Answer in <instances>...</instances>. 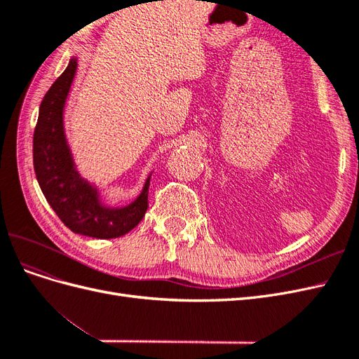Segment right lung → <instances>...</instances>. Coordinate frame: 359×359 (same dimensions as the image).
<instances>
[{
	"label": "right lung",
	"mask_w": 359,
	"mask_h": 359,
	"mask_svg": "<svg viewBox=\"0 0 359 359\" xmlns=\"http://www.w3.org/2000/svg\"><path fill=\"white\" fill-rule=\"evenodd\" d=\"M78 70V57L52 83L39 109L32 139V158L39 186L60 220L74 233L109 240L123 236L144 219L151 173L137 198L123 206L107 205L100 189L76 168L64 127V109Z\"/></svg>",
	"instance_id": "right-lung-1"
}]
</instances>
